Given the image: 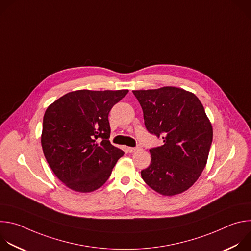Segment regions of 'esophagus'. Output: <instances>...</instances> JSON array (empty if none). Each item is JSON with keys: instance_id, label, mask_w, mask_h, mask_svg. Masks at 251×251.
Masks as SVG:
<instances>
[{"instance_id": "esophagus-1", "label": "esophagus", "mask_w": 251, "mask_h": 251, "mask_svg": "<svg viewBox=\"0 0 251 251\" xmlns=\"http://www.w3.org/2000/svg\"><path fill=\"white\" fill-rule=\"evenodd\" d=\"M127 150L129 153H135L140 150V147H127Z\"/></svg>"}]
</instances>
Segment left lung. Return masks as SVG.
<instances>
[{
  "instance_id": "8db88e82",
  "label": "left lung",
  "mask_w": 251,
  "mask_h": 251,
  "mask_svg": "<svg viewBox=\"0 0 251 251\" xmlns=\"http://www.w3.org/2000/svg\"><path fill=\"white\" fill-rule=\"evenodd\" d=\"M147 130L164 139L150 149L151 164L141 171L154 191L172 197L190 189L203 171L212 142V126L199 98L182 88L133 90Z\"/></svg>"
}]
</instances>
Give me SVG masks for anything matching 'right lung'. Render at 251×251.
<instances>
[{
    "label": "right lung",
    "mask_w": 251,
    "mask_h": 251,
    "mask_svg": "<svg viewBox=\"0 0 251 251\" xmlns=\"http://www.w3.org/2000/svg\"><path fill=\"white\" fill-rule=\"evenodd\" d=\"M127 93V89L76 90L48 107L42 147L50 169L67 188L90 193L108 180L124 155L109 141L108 114Z\"/></svg>",
    "instance_id": "add662e5"
}]
</instances>
